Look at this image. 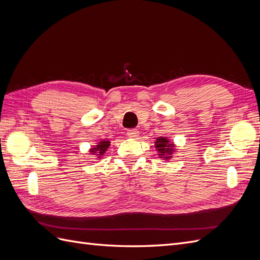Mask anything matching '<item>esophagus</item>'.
Returning a JSON list of instances; mask_svg holds the SVG:
<instances>
[{"instance_id":"esophagus-1","label":"esophagus","mask_w":260,"mask_h":260,"mask_svg":"<svg viewBox=\"0 0 260 260\" xmlns=\"http://www.w3.org/2000/svg\"><path fill=\"white\" fill-rule=\"evenodd\" d=\"M127 135L129 138H138L139 137V131L137 129H129L127 131Z\"/></svg>"}]
</instances>
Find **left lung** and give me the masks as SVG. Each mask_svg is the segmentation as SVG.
Wrapping results in <instances>:
<instances>
[{
    "instance_id": "1",
    "label": "left lung",
    "mask_w": 260,
    "mask_h": 260,
    "mask_svg": "<svg viewBox=\"0 0 260 260\" xmlns=\"http://www.w3.org/2000/svg\"><path fill=\"white\" fill-rule=\"evenodd\" d=\"M155 146L157 148V151H158L160 154V156H162L164 154L166 153H170L172 151V145L168 144V140L166 138H158L156 140L155 142Z\"/></svg>"
}]
</instances>
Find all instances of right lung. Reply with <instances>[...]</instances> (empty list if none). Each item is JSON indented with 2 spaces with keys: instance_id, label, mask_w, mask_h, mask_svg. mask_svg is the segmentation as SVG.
Masks as SVG:
<instances>
[{
  "instance_id": "add662e5",
  "label": "right lung",
  "mask_w": 260,
  "mask_h": 260,
  "mask_svg": "<svg viewBox=\"0 0 260 260\" xmlns=\"http://www.w3.org/2000/svg\"><path fill=\"white\" fill-rule=\"evenodd\" d=\"M109 143L111 142H108V141H102V142L99 143V145H96V148H92V152L94 153L95 151H98L100 155H103L106 152L107 147L109 146Z\"/></svg>"
}]
</instances>
